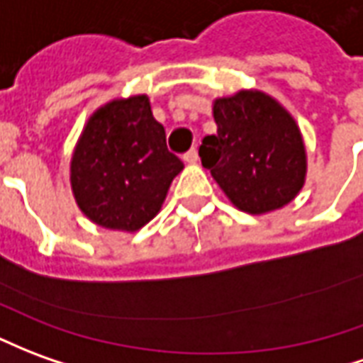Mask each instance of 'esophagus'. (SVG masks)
<instances>
[{"instance_id":"obj_1","label":"esophagus","mask_w":363,"mask_h":363,"mask_svg":"<svg viewBox=\"0 0 363 363\" xmlns=\"http://www.w3.org/2000/svg\"><path fill=\"white\" fill-rule=\"evenodd\" d=\"M182 159H184L186 163H196V161H199V151H196V149L192 147L190 151H186V153L182 155Z\"/></svg>"}]
</instances>
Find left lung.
Here are the masks:
<instances>
[{
	"label": "left lung",
	"mask_w": 363,
	"mask_h": 363,
	"mask_svg": "<svg viewBox=\"0 0 363 363\" xmlns=\"http://www.w3.org/2000/svg\"><path fill=\"white\" fill-rule=\"evenodd\" d=\"M216 135L199 155L235 206L263 214L285 206L303 189L306 155L295 120L263 92H238L214 102Z\"/></svg>",
	"instance_id": "left-lung-1"
}]
</instances>
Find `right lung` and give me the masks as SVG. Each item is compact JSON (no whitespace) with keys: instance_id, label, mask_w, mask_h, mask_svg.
Masks as SVG:
<instances>
[{"instance_id":"add662e5","label":"right lung","mask_w":363,"mask_h":363,"mask_svg":"<svg viewBox=\"0 0 363 363\" xmlns=\"http://www.w3.org/2000/svg\"><path fill=\"white\" fill-rule=\"evenodd\" d=\"M182 167L167 149L149 98L133 96L106 104L88 120L72 155L70 182L92 222L135 232L161 210Z\"/></svg>"}]
</instances>
